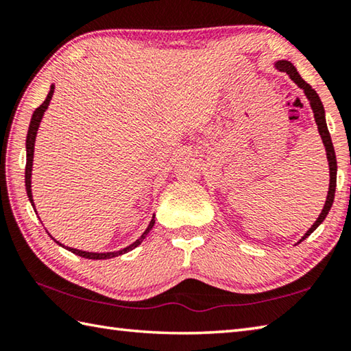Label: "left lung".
Instances as JSON below:
<instances>
[{
	"mask_svg": "<svg viewBox=\"0 0 351 351\" xmlns=\"http://www.w3.org/2000/svg\"><path fill=\"white\" fill-rule=\"evenodd\" d=\"M276 69L282 71V73H287L289 75V79L293 80L297 86L302 88L305 93L306 99L310 100V105H311V110L314 112V121L317 123V130H319V134L320 138H322V142L325 145V152H326V159H328V165H330V187H328V195H326V201H325V206L322 212H320L319 218L314 221V224L311 226L310 229H308V232L302 237L300 241H304L305 239H308L314 230L319 228V224L324 221L328 215V212L332 206V201H335V192H336V173H337V162H336V153H335V147H332V142H331V136L328 128H326V121H325V110H324V105L320 102V97L319 94L313 90V88L308 85V83L302 79L300 74L297 73L295 66L291 62L288 60H278L274 63ZM299 241V243H300Z\"/></svg>",
	"mask_w": 351,
	"mask_h": 351,
	"instance_id": "left-lung-1",
	"label": "left lung"
}]
</instances>
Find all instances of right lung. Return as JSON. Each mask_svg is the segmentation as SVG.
I'll return each mask as SVG.
<instances>
[{"label": "right lung", "mask_w": 351, "mask_h": 351, "mask_svg": "<svg viewBox=\"0 0 351 351\" xmlns=\"http://www.w3.org/2000/svg\"><path fill=\"white\" fill-rule=\"evenodd\" d=\"M52 94H54V85H51V90L49 93H47V97L45 99V102L41 104L37 110L34 111L32 114V119H31V123H29V130H27V138H26V173H25V182H26V192H27V198L29 201H31V204L34 207L35 210V206H34V199H32V189H31V178H32V164H34V145H35V138H37V132H38V127H40V122L41 119H43V114L45 111L47 110V106H49V102L52 99ZM154 226V215L152 218L150 224L147 226L145 232L142 234L138 240H136L134 243H132V245L121 249V251H116V252H86V251H80V249H74V247H66L63 246L62 243H58L56 239H51L54 240L56 243H58V245L66 247L68 251H71L75 255H80V257L83 258H90V260H106V258H112V257H117V255H122L125 254L128 251H132V249L138 247L142 241H144L145 237L148 235V232L153 229Z\"/></svg>", "instance_id": "add662e5"}]
</instances>
